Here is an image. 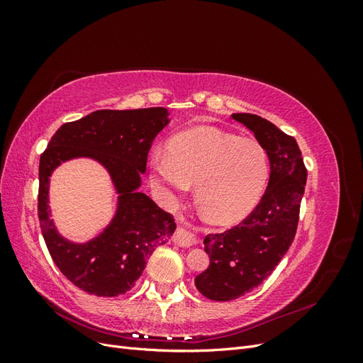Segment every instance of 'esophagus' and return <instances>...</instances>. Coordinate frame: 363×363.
<instances>
[{
	"mask_svg": "<svg viewBox=\"0 0 363 363\" xmlns=\"http://www.w3.org/2000/svg\"><path fill=\"white\" fill-rule=\"evenodd\" d=\"M172 240H174V244H177L180 247H192V245H195L194 235L189 232V230H186L183 227H179L177 230H175Z\"/></svg>",
	"mask_w": 363,
	"mask_h": 363,
	"instance_id": "esophagus-1",
	"label": "esophagus"
}]
</instances>
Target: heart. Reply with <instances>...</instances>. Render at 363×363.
<instances>
[{
	"mask_svg": "<svg viewBox=\"0 0 363 363\" xmlns=\"http://www.w3.org/2000/svg\"><path fill=\"white\" fill-rule=\"evenodd\" d=\"M150 175L168 199H177L195 183V200L204 215L215 224H233L260 200L269 160L257 140L200 127L175 136L168 155L155 152Z\"/></svg>",
	"mask_w": 363,
	"mask_h": 363,
	"instance_id": "heart-1",
	"label": "heart"
}]
</instances>
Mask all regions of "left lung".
<instances>
[{
  "label": "left lung",
  "mask_w": 363,
  "mask_h": 363,
  "mask_svg": "<svg viewBox=\"0 0 363 363\" xmlns=\"http://www.w3.org/2000/svg\"><path fill=\"white\" fill-rule=\"evenodd\" d=\"M248 127L269 159L265 194L242 223L224 233L207 235L208 268L195 277V286L213 301L236 300L257 288L292 245L300 218L307 169L296 140L251 113H233Z\"/></svg>",
  "instance_id": "obj_1"
}]
</instances>
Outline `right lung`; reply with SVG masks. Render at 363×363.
Listing matches in <instances>:
<instances>
[{
    "mask_svg": "<svg viewBox=\"0 0 363 363\" xmlns=\"http://www.w3.org/2000/svg\"><path fill=\"white\" fill-rule=\"evenodd\" d=\"M168 123V111L163 107L96 111L63 124L42 152L38 195L42 235L63 276L87 294H125L140 277L152 251L167 244L174 233L172 215L138 191L152 140ZM75 157L100 161L111 174L120 194L113 223L86 245H74L62 238L49 219L50 172L62 161Z\"/></svg>",
    "mask_w": 363,
    "mask_h": 363,
    "instance_id": "add662e5",
    "label": "right lung"
}]
</instances>
